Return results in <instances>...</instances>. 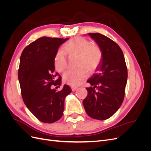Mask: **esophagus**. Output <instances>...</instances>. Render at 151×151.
<instances>
[{"instance_id":"1","label":"esophagus","mask_w":151,"mask_h":151,"mask_svg":"<svg viewBox=\"0 0 151 151\" xmlns=\"http://www.w3.org/2000/svg\"><path fill=\"white\" fill-rule=\"evenodd\" d=\"M71 89H72V91H73V92H74V91H76V89H77V88H76V87H73V86H71Z\"/></svg>"}]
</instances>
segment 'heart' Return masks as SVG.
<instances>
[{"instance_id":"obj_1","label":"heart","mask_w":151,"mask_h":151,"mask_svg":"<svg viewBox=\"0 0 151 151\" xmlns=\"http://www.w3.org/2000/svg\"><path fill=\"white\" fill-rule=\"evenodd\" d=\"M63 51L68 55L77 56V66L79 68L68 70L63 76L65 83L76 87L83 83L87 77L86 70L91 72L99 65L102 58V51L97 45L91 44L85 38L76 37L63 45ZM54 65L57 71L62 72L67 67L65 53L59 50L54 58Z\"/></svg>"}]
</instances>
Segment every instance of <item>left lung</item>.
Returning a JSON list of instances; mask_svg holds the SVG:
<instances>
[{
    "instance_id": "left-lung-1",
    "label": "left lung",
    "mask_w": 151,
    "mask_h": 151,
    "mask_svg": "<svg viewBox=\"0 0 151 151\" xmlns=\"http://www.w3.org/2000/svg\"><path fill=\"white\" fill-rule=\"evenodd\" d=\"M102 51V58L94 74L87 81L91 86L83 100L88 115L98 120H106L115 114L125 96L127 68L120 47L100 33H88Z\"/></svg>"
}]
</instances>
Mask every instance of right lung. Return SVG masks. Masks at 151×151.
Instances as JSON below:
<instances>
[{
    "instance_id": "1",
    "label": "right lung",
    "mask_w": 151,
    "mask_h": 151,
    "mask_svg": "<svg viewBox=\"0 0 151 151\" xmlns=\"http://www.w3.org/2000/svg\"><path fill=\"white\" fill-rule=\"evenodd\" d=\"M68 39L40 38L27 46L20 57L18 79L22 99L33 115L43 123L60 119L65 99L71 93L67 85L58 92L51 88L61 85V78L55 81L58 74L55 75L54 58L58 47Z\"/></svg>"
}]
</instances>
